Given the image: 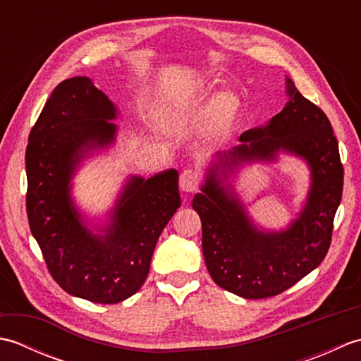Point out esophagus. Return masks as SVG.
<instances>
[{
  "instance_id": "obj_1",
  "label": "esophagus",
  "mask_w": 361,
  "mask_h": 361,
  "mask_svg": "<svg viewBox=\"0 0 361 361\" xmlns=\"http://www.w3.org/2000/svg\"><path fill=\"white\" fill-rule=\"evenodd\" d=\"M200 172L194 171V169H186V171H183V173L180 175V188L183 192H197L198 188H200Z\"/></svg>"
}]
</instances>
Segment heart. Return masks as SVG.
<instances>
[{"label":"heart","mask_w":361,"mask_h":361,"mask_svg":"<svg viewBox=\"0 0 361 361\" xmlns=\"http://www.w3.org/2000/svg\"><path fill=\"white\" fill-rule=\"evenodd\" d=\"M188 102L189 99H175L173 106L175 109H185ZM211 109L214 110V119H216L217 126L221 127L224 124H226L228 116L234 110L233 97H229L226 94H220L217 97H214L211 101Z\"/></svg>","instance_id":"obj_1"}]
</instances>
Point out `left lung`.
I'll use <instances>...</instances> for the list:
<instances>
[{
    "label": "left lung",
    "instance_id": "8db88e82",
    "mask_svg": "<svg viewBox=\"0 0 361 361\" xmlns=\"http://www.w3.org/2000/svg\"><path fill=\"white\" fill-rule=\"evenodd\" d=\"M288 102L265 126L240 135L206 169L192 208L202 220V245L214 282L245 299L270 298L295 286L323 262L343 195L338 141L324 111L287 78ZM279 152L305 160L311 189L298 217L286 230L259 228L228 178L245 164L274 162Z\"/></svg>",
    "mask_w": 361,
    "mask_h": 361
}]
</instances>
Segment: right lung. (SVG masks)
<instances>
[{"mask_svg":"<svg viewBox=\"0 0 361 361\" xmlns=\"http://www.w3.org/2000/svg\"><path fill=\"white\" fill-rule=\"evenodd\" d=\"M118 109L88 78L59 83L30 130L26 149L29 228L66 293L116 304L147 278L153 250L180 208L178 172L128 176L109 219L93 226L71 195L73 176L93 150L116 141Z\"/></svg>","mask_w":361,"mask_h":361,"instance_id":"right-lung-1","label":"right lung"}]
</instances>
